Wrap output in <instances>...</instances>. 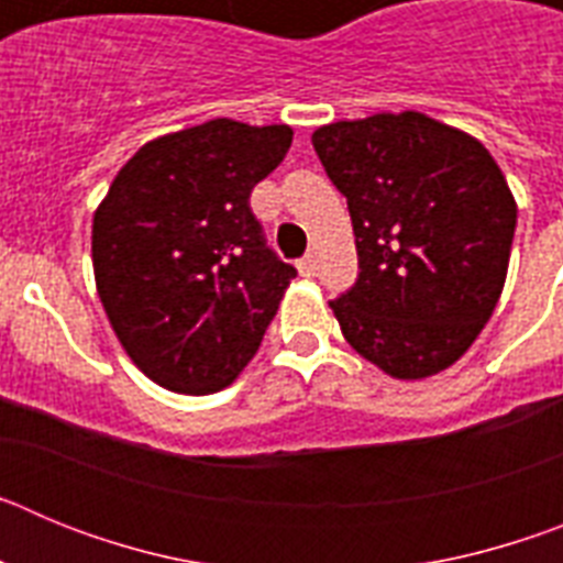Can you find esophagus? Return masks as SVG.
<instances>
[{"instance_id":"34e87169","label":"esophagus","mask_w":563,"mask_h":563,"mask_svg":"<svg viewBox=\"0 0 563 563\" xmlns=\"http://www.w3.org/2000/svg\"><path fill=\"white\" fill-rule=\"evenodd\" d=\"M298 273H301V276H316V256H305L301 258V262H298Z\"/></svg>"}]
</instances>
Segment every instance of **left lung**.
I'll use <instances>...</instances> for the list:
<instances>
[{
  "label": "left lung",
  "mask_w": 563,
  "mask_h": 563,
  "mask_svg": "<svg viewBox=\"0 0 563 563\" xmlns=\"http://www.w3.org/2000/svg\"><path fill=\"white\" fill-rule=\"evenodd\" d=\"M312 146L355 231L361 273L330 301L346 343L397 380L449 369L505 287L516 200L501 168L422 112L327 123Z\"/></svg>",
  "instance_id": "1"
}]
</instances>
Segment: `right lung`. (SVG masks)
Returning <instances> with one entry per match:
<instances>
[{
  "label": "right lung",
  "mask_w": 563,
  "mask_h": 563,
  "mask_svg": "<svg viewBox=\"0 0 563 563\" xmlns=\"http://www.w3.org/2000/svg\"><path fill=\"white\" fill-rule=\"evenodd\" d=\"M290 143L287 123L231 118L163 134L98 206V296L126 355L163 389L211 395L256 355L296 267L265 245L247 200Z\"/></svg>",
  "instance_id": "1"
}]
</instances>
